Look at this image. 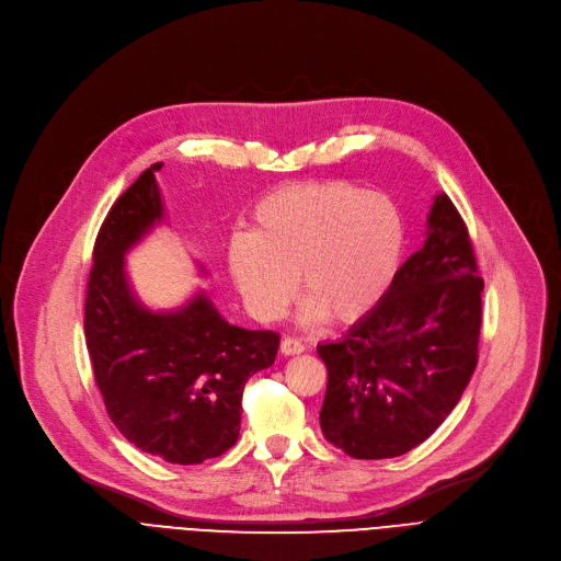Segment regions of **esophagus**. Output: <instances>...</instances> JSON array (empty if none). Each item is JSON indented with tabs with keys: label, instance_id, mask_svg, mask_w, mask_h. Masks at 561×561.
<instances>
[{
	"label": "esophagus",
	"instance_id": "34e87169",
	"mask_svg": "<svg viewBox=\"0 0 561 561\" xmlns=\"http://www.w3.org/2000/svg\"><path fill=\"white\" fill-rule=\"evenodd\" d=\"M279 350H282V355H284V357H290V355H300V352H305V343H302V341H298V339L284 336V339H282V345H279Z\"/></svg>",
	"mask_w": 561,
	"mask_h": 561
}]
</instances>
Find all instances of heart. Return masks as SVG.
Listing matches in <instances>:
<instances>
[{"label": "heart", "mask_w": 561, "mask_h": 561, "mask_svg": "<svg viewBox=\"0 0 561 561\" xmlns=\"http://www.w3.org/2000/svg\"><path fill=\"white\" fill-rule=\"evenodd\" d=\"M404 227L396 204L345 182L290 184L265 195L250 233L231 236L227 268L248 311L277 320L298 290L302 320L370 313L400 268Z\"/></svg>", "instance_id": "1"}]
</instances>
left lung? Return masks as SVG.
<instances>
[{"label":"left lung","mask_w":561,"mask_h":561,"mask_svg":"<svg viewBox=\"0 0 561 561\" xmlns=\"http://www.w3.org/2000/svg\"><path fill=\"white\" fill-rule=\"evenodd\" d=\"M482 288L461 216L446 193L425 243L350 332L318 345L328 366L320 430L355 459L400 457L457 407L478 366Z\"/></svg>","instance_id":"1"}]
</instances>
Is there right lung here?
<instances>
[{"mask_svg":"<svg viewBox=\"0 0 561 561\" xmlns=\"http://www.w3.org/2000/svg\"><path fill=\"white\" fill-rule=\"evenodd\" d=\"M161 165L121 195L98 233L83 332L115 427L142 453L188 466L236 444L243 387L273 366L279 334L231 325L204 288L174 309H152L138 298L127 254L165 222L154 174Z\"/></svg>","mask_w":561,"mask_h":561,"instance_id":"add662e5","label":"right lung"}]
</instances>
